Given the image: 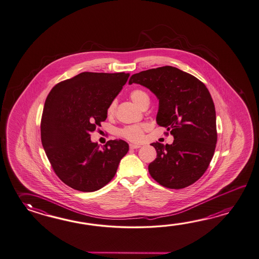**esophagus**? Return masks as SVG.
Returning a JSON list of instances; mask_svg holds the SVG:
<instances>
[{"label":"esophagus","instance_id":"34e87169","mask_svg":"<svg viewBox=\"0 0 259 259\" xmlns=\"http://www.w3.org/2000/svg\"><path fill=\"white\" fill-rule=\"evenodd\" d=\"M129 147H130V148H132V149H138V148H141L140 145H136V144H130Z\"/></svg>","mask_w":259,"mask_h":259}]
</instances>
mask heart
<instances>
[{
    "label": "heart",
    "instance_id": "heart-1",
    "mask_svg": "<svg viewBox=\"0 0 259 259\" xmlns=\"http://www.w3.org/2000/svg\"><path fill=\"white\" fill-rule=\"evenodd\" d=\"M130 98L137 105L141 108L145 103L149 101V97L148 94L142 90H134L130 93ZM116 108V101H111L110 104L107 108V114L109 116H111ZM148 129V124L146 123H140V124H132V125H127L120 130V136L123 138H125L129 141L132 142H139L143 139L144 137V132Z\"/></svg>",
    "mask_w": 259,
    "mask_h": 259
}]
</instances>
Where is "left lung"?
Segmentation results:
<instances>
[{
    "label": "left lung",
    "mask_w": 259,
    "mask_h": 259,
    "mask_svg": "<svg viewBox=\"0 0 259 259\" xmlns=\"http://www.w3.org/2000/svg\"><path fill=\"white\" fill-rule=\"evenodd\" d=\"M141 84L158 100L156 121L174 136V143H152L157 158L149 175L170 189L193 185L205 174L217 144L216 111L206 85L194 75L162 66L133 74L129 84Z\"/></svg>",
    "instance_id": "1"
}]
</instances>
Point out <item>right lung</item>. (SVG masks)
Returning <instances> with one entry per match:
<instances>
[{
	"label": "right lung",
	"instance_id": "right-lung-1",
	"mask_svg": "<svg viewBox=\"0 0 259 259\" xmlns=\"http://www.w3.org/2000/svg\"><path fill=\"white\" fill-rule=\"evenodd\" d=\"M129 75L83 72L55 84L48 95L40 123L43 148L54 172L74 190L105 186L129 150L121 139L110 140L102 148L90 139Z\"/></svg>",
	"mask_w": 259,
	"mask_h": 259
}]
</instances>
